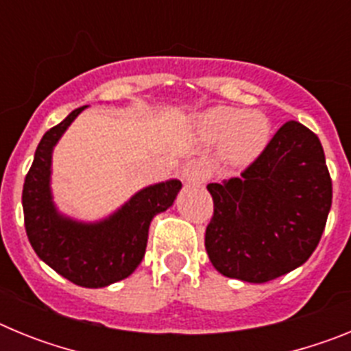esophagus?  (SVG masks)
<instances>
[{
    "instance_id": "esophagus-1",
    "label": "esophagus",
    "mask_w": 351,
    "mask_h": 351,
    "mask_svg": "<svg viewBox=\"0 0 351 351\" xmlns=\"http://www.w3.org/2000/svg\"><path fill=\"white\" fill-rule=\"evenodd\" d=\"M181 173L182 181L190 186H200L204 184L207 179V169L204 167V163H200V161L197 160L186 161L184 165H182Z\"/></svg>"
}]
</instances>
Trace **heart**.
I'll list each match as a JSON object with an SVG mask.
<instances>
[{"label":"heart","instance_id":"1","mask_svg":"<svg viewBox=\"0 0 351 351\" xmlns=\"http://www.w3.org/2000/svg\"><path fill=\"white\" fill-rule=\"evenodd\" d=\"M198 128L210 142L223 141L221 153L232 167H246L267 147L271 121L260 110L214 107L198 117Z\"/></svg>","mask_w":351,"mask_h":351}]
</instances>
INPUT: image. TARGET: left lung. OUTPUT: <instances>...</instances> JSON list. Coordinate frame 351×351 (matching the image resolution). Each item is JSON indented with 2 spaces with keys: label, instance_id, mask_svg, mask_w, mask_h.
Wrapping results in <instances>:
<instances>
[{
  "label": "left lung",
  "instance_id": "left-lung-1",
  "mask_svg": "<svg viewBox=\"0 0 351 351\" xmlns=\"http://www.w3.org/2000/svg\"><path fill=\"white\" fill-rule=\"evenodd\" d=\"M214 214L210 263L226 278L267 283L302 265L320 243L332 206L324 147L297 121L276 132L241 178L207 184Z\"/></svg>",
  "mask_w": 351,
  "mask_h": 351
}]
</instances>
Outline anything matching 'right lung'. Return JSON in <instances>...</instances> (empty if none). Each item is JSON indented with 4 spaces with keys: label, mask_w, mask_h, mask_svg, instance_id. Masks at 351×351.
Instances as JSON below:
<instances>
[{
    "label": "right lung",
    "mask_w": 351,
    "mask_h": 351,
    "mask_svg": "<svg viewBox=\"0 0 351 351\" xmlns=\"http://www.w3.org/2000/svg\"><path fill=\"white\" fill-rule=\"evenodd\" d=\"M84 107L49 130L35 151L23 188L24 226L40 260L71 283L101 288L125 280L138 267L147 246L149 225L173 204L181 181L147 186L125 206L96 223H82L58 213L52 202V149Z\"/></svg>",
    "instance_id": "1"
}]
</instances>
